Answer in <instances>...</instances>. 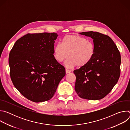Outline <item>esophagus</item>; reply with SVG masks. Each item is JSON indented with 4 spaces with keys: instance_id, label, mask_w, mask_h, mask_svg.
Returning <instances> with one entry per match:
<instances>
[{
    "instance_id": "1",
    "label": "esophagus",
    "mask_w": 130,
    "mask_h": 130,
    "mask_svg": "<svg viewBox=\"0 0 130 130\" xmlns=\"http://www.w3.org/2000/svg\"><path fill=\"white\" fill-rule=\"evenodd\" d=\"M65 71H66V74L71 72V71L69 70H68V69H65Z\"/></svg>"
}]
</instances>
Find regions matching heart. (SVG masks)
Masks as SVG:
<instances>
[{
  "label": "heart",
  "mask_w": 130,
  "mask_h": 130,
  "mask_svg": "<svg viewBox=\"0 0 130 130\" xmlns=\"http://www.w3.org/2000/svg\"><path fill=\"white\" fill-rule=\"evenodd\" d=\"M95 53L94 43L78 35L64 36L62 44H57L53 49L54 58L58 62H62L69 57L65 62V66L69 68L86 65L93 59Z\"/></svg>",
  "instance_id": "obj_1"
}]
</instances>
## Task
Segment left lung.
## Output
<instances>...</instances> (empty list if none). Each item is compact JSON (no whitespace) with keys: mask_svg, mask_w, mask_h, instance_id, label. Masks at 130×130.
<instances>
[{"mask_svg":"<svg viewBox=\"0 0 130 130\" xmlns=\"http://www.w3.org/2000/svg\"><path fill=\"white\" fill-rule=\"evenodd\" d=\"M80 34L90 37L95 47V55L86 65L73 71L75 90L81 98L97 100L105 97L117 83L120 75V53L109 36L98 32Z\"/></svg>","mask_w":130,"mask_h":130,"instance_id":"8db88e82","label":"left lung"}]
</instances>
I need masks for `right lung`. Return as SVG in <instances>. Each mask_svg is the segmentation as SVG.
Segmentation results:
<instances>
[{
    "label": "right lung",
    "instance_id": "add662e5",
    "mask_svg": "<svg viewBox=\"0 0 130 130\" xmlns=\"http://www.w3.org/2000/svg\"><path fill=\"white\" fill-rule=\"evenodd\" d=\"M55 33H28L18 39L9 57L10 77L15 87L28 100L41 102L51 99L65 75L55 60Z\"/></svg>",
    "mask_w": 130,
    "mask_h": 130
}]
</instances>
